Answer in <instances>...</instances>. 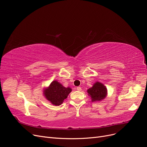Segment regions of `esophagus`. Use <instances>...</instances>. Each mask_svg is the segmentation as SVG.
<instances>
[{"mask_svg":"<svg viewBox=\"0 0 147 147\" xmlns=\"http://www.w3.org/2000/svg\"><path fill=\"white\" fill-rule=\"evenodd\" d=\"M77 90L78 91H81L82 90V88H81V87H80V86H78V87H77Z\"/></svg>","mask_w":147,"mask_h":147,"instance_id":"1","label":"esophagus"}]
</instances>
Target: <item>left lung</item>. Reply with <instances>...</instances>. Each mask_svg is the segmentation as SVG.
I'll return each mask as SVG.
<instances>
[{
    "label": "left lung",
    "mask_w": 147,
    "mask_h": 147,
    "mask_svg": "<svg viewBox=\"0 0 147 147\" xmlns=\"http://www.w3.org/2000/svg\"><path fill=\"white\" fill-rule=\"evenodd\" d=\"M87 92L91 97L92 101H99L105 98L107 95V88L101 83L99 82H95L92 87L89 88Z\"/></svg>",
    "instance_id": "8db88e82"
}]
</instances>
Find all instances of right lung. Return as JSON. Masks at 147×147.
Segmentation results:
<instances>
[{
  "label": "right lung",
  "mask_w": 147,
  "mask_h": 147,
  "mask_svg": "<svg viewBox=\"0 0 147 147\" xmlns=\"http://www.w3.org/2000/svg\"><path fill=\"white\" fill-rule=\"evenodd\" d=\"M71 91L69 87L65 88L58 81L54 80L49 87L44 89L43 92L46 98L51 103L55 106H59L67 98Z\"/></svg>",
  "instance_id": "add662e5"
}]
</instances>
